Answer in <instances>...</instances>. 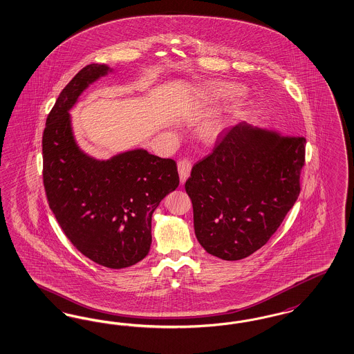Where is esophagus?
<instances>
[{
	"label": "esophagus",
	"mask_w": 354,
	"mask_h": 354,
	"mask_svg": "<svg viewBox=\"0 0 354 354\" xmlns=\"http://www.w3.org/2000/svg\"><path fill=\"white\" fill-rule=\"evenodd\" d=\"M191 169H192V163L188 159H182L178 162V171H179V178H180V183H184L189 174H191Z\"/></svg>",
	"instance_id": "obj_1"
}]
</instances>
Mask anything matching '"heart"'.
Wrapping results in <instances>:
<instances>
[{"instance_id": "obj_1", "label": "heart", "mask_w": 354, "mask_h": 354, "mask_svg": "<svg viewBox=\"0 0 354 354\" xmlns=\"http://www.w3.org/2000/svg\"><path fill=\"white\" fill-rule=\"evenodd\" d=\"M227 85L223 84H209L207 85L205 91L207 93L212 95V96H223L227 92ZM225 127V120L223 115H213L211 118H208L198 130V134L203 140L205 141H213L216 140L224 130Z\"/></svg>"}]
</instances>
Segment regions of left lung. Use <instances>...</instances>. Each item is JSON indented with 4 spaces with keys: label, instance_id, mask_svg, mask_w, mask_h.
I'll return each instance as SVG.
<instances>
[{
    "label": "left lung",
    "instance_id": "obj_1",
    "mask_svg": "<svg viewBox=\"0 0 354 354\" xmlns=\"http://www.w3.org/2000/svg\"><path fill=\"white\" fill-rule=\"evenodd\" d=\"M306 138L239 122L185 182L194 227L207 253L239 261L261 249L300 194Z\"/></svg>",
    "mask_w": 354,
    "mask_h": 354
}]
</instances>
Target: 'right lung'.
Wrapping results in <instances>:
<instances>
[{"instance_id": "right-lung-1", "label": "right lung", "mask_w": 354, "mask_h": 354, "mask_svg": "<svg viewBox=\"0 0 354 354\" xmlns=\"http://www.w3.org/2000/svg\"><path fill=\"white\" fill-rule=\"evenodd\" d=\"M112 71L85 66L60 92L43 131V184L72 245L104 268L124 269L149 253L153 213L176 189L179 175L174 159L145 149L99 160L77 146L70 111L89 84Z\"/></svg>"}]
</instances>
